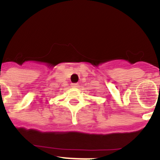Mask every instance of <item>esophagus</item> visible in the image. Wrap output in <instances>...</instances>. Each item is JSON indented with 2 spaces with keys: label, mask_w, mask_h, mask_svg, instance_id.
Returning a JSON list of instances; mask_svg holds the SVG:
<instances>
[{
  "label": "esophagus",
  "mask_w": 160,
  "mask_h": 160,
  "mask_svg": "<svg viewBox=\"0 0 160 160\" xmlns=\"http://www.w3.org/2000/svg\"><path fill=\"white\" fill-rule=\"evenodd\" d=\"M71 87H78V83H72L71 84Z\"/></svg>",
  "instance_id": "1"
}]
</instances>
